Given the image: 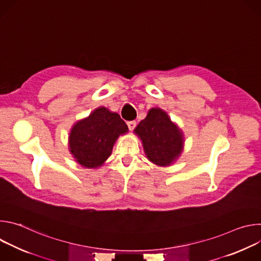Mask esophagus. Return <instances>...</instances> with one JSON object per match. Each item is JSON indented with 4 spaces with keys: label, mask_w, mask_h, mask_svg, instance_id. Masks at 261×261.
I'll use <instances>...</instances> for the list:
<instances>
[{
    "label": "esophagus",
    "mask_w": 261,
    "mask_h": 261,
    "mask_svg": "<svg viewBox=\"0 0 261 261\" xmlns=\"http://www.w3.org/2000/svg\"><path fill=\"white\" fill-rule=\"evenodd\" d=\"M127 125H128L129 130L132 131V130H134V128L136 127V122H135V121H131V122H128Z\"/></svg>",
    "instance_id": "34e87169"
}]
</instances>
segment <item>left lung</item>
I'll list each match as a JSON object with an SVG mask.
<instances>
[{
	"mask_svg": "<svg viewBox=\"0 0 261 261\" xmlns=\"http://www.w3.org/2000/svg\"><path fill=\"white\" fill-rule=\"evenodd\" d=\"M134 133L141 139L147 160L158 166H170L182 153V131L171 122L166 111L159 107L148 110L145 119L134 129Z\"/></svg>",
	"mask_w": 261,
	"mask_h": 261,
	"instance_id": "obj_1",
	"label": "left lung"
}]
</instances>
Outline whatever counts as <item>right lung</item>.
I'll list each match as a JSON object with an SVG mask.
<instances>
[{"instance_id": "right-lung-1", "label": "right lung", "mask_w": 261, "mask_h": 261, "mask_svg": "<svg viewBox=\"0 0 261 261\" xmlns=\"http://www.w3.org/2000/svg\"><path fill=\"white\" fill-rule=\"evenodd\" d=\"M128 131L120 115L100 106L88 118L72 126L68 139L69 151L84 168H98L111 155L119 136Z\"/></svg>"}]
</instances>
